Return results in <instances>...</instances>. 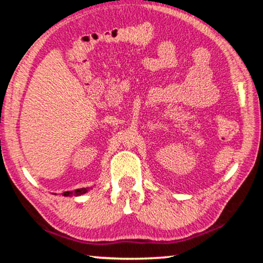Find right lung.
<instances>
[{
    "label": "right lung",
    "instance_id": "obj_1",
    "mask_svg": "<svg viewBox=\"0 0 263 263\" xmlns=\"http://www.w3.org/2000/svg\"><path fill=\"white\" fill-rule=\"evenodd\" d=\"M88 190H89V188H81V189H77L74 191H65L62 195L64 196H80V195L86 194Z\"/></svg>",
    "mask_w": 263,
    "mask_h": 263
}]
</instances>
